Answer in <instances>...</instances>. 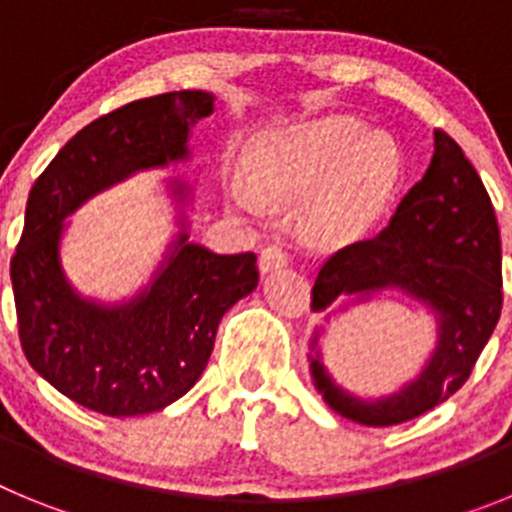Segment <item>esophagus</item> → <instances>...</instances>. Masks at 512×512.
<instances>
[{
    "label": "esophagus",
    "instance_id": "obj_1",
    "mask_svg": "<svg viewBox=\"0 0 512 512\" xmlns=\"http://www.w3.org/2000/svg\"><path fill=\"white\" fill-rule=\"evenodd\" d=\"M279 266H287V253L282 251V248L277 246H269L261 251L259 256V269L264 271V274H269V271L279 269Z\"/></svg>",
    "mask_w": 512,
    "mask_h": 512
}]
</instances>
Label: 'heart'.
I'll return each instance as SVG.
<instances>
[{"label": "heart", "instance_id": "heart-1", "mask_svg": "<svg viewBox=\"0 0 512 512\" xmlns=\"http://www.w3.org/2000/svg\"><path fill=\"white\" fill-rule=\"evenodd\" d=\"M359 117L328 115L271 130L248 153L251 184L235 179L228 194L251 217H264V194L305 205L307 228L341 241L372 223L400 179V151L392 135L369 130Z\"/></svg>", "mask_w": 512, "mask_h": 512}]
</instances>
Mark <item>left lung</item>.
Returning <instances> with one entry per match:
<instances>
[{
  "label": "left lung",
  "instance_id": "obj_1",
  "mask_svg": "<svg viewBox=\"0 0 512 512\" xmlns=\"http://www.w3.org/2000/svg\"><path fill=\"white\" fill-rule=\"evenodd\" d=\"M390 289L436 318V346L410 382L372 397L341 387L323 364V325L307 354L325 405L372 428L405 423L449 400L469 379L503 310V251L490 194L443 130L433 133L431 166L402 197L390 225L325 261L312 287V310H328L343 297V312Z\"/></svg>",
  "mask_w": 512,
  "mask_h": 512
}]
</instances>
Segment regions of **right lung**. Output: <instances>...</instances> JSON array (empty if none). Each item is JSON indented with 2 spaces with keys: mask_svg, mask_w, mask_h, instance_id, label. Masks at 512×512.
<instances>
[{
  "mask_svg": "<svg viewBox=\"0 0 512 512\" xmlns=\"http://www.w3.org/2000/svg\"><path fill=\"white\" fill-rule=\"evenodd\" d=\"M212 110L215 97L200 89L125 104L79 130L30 189L9 269L22 351L45 382L94 413L146 415L187 395L223 315L259 284L253 253L189 241L194 189L182 179L166 182L179 233L130 300L84 297L63 271L66 217L138 171L189 161V130Z\"/></svg>",
  "mask_w": 512,
  "mask_h": 512,
  "instance_id": "1",
  "label": "right lung"
}]
</instances>
